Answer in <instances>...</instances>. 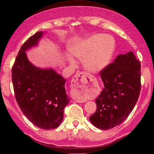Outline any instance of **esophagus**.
I'll list each match as a JSON object with an SVG mask.
<instances>
[{"label":"esophagus","mask_w":154,"mask_h":154,"mask_svg":"<svg viewBox=\"0 0 154 154\" xmlns=\"http://www.w3.org/2000/svg\"><path fill=\"white\" fill-rule=\"evenodd\" d=\"M88 76L86 75V74L85 72H80L79 74H76L75 76L73 78L72 81H71V83H72L73 86H76L77 85V88H80V89H82V88H85V84H86L88 82ZM77 82H80V84H76ZM77 102H79V103H81V100H76ZM86 101V100H85Z\"/></svg>","instance_id":"obj_1"}]
</instances>
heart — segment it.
Wrapping results in <instances>:
<instances>
[{"label":"heart","mask_w":154,"mask_h":154,"mask_svg":"<svg viewBox=\"0 0 154 154\" xmlns=\"http://www.w3.org/2000/svg\"><path fill=\"white\" fill-rule=\"evenodd\" d=\"M116 50V42L109 35L95 34L75 42L70 47V54L83 60V67L91 73H99L104 70L112 60ZM69 63L74 64L70 59Z\"/></svg>","instance_id":"heart-1"}]
</instances>
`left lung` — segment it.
Here are the masks:
<instances>
[{
    "label": "left lung",
    "mask_w": 154,
    "mask_h": 154,
    "mask_svg": "<svg viewBox=\"0 0 154 154\" xmlns=\"http://www.w3.org/2000/svg\"><path fill=\"white\" fill-rule=\"evenodd\" d=\"M141 65L132 51L120 54L100 71L103 90L96 99L91 123L100 130L122 124L134 108L141 89Z\"/></svg>",
    "instance_id": "8db88e82"
}]
</instances>
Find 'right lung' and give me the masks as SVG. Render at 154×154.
I'll use <instances>...</instances> for the list:
<instances>
[{
    "label": "right lung",
    "instance_id": "obj_1",
    "mask_svg": "<svg viewBox=\"0 0 154 154\" xmlns=\"http://www.w3.org/2000/svg\"><path fill=\"white\" fill-rule=\"evenodd\" d=\"M45 32L39 31L21 46L12 69L16 101L24 116L36 127L55 129L63 120L64 108L70 102L66 79L52 68H42L28 60L27 51L38 46Z\"/></svg>",
    "mask_w": 154,
    "mask_h": 154
}]
</instances>
